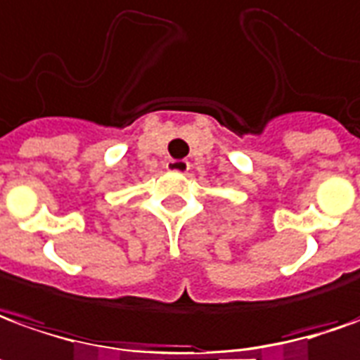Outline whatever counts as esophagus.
Wrapping results in <instances>:
<instances>
[{"instance_id": "1", "label": "esophagus", "mask_w": 360, "mask_h": 360, "mask_svg": "<svg viewBox=\"0 0 360 360\" xmlns=\"http://www.w3.org/2000/svg\"><path fill=\"white\" fill-rule=\"evenodd\" d=\"M166 168H168V170H172V172H188L190 162L184 160V158H170V160L166 162Z\"/></svg>"}]
</instances>
